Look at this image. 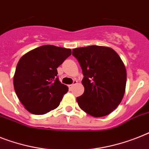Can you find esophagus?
<instances>
[{"label": "esophagus", "mask_w": 149, "mask_h": 149, "mask_svg": "<svg viewBox=\"0 0 149 149\" xmlns=\"http://www.w3.org/2000/svg\"><path fill=\"white\" fill-rule=\"evenodd\" d=\"M76 84H77V81L73 80V83H72V84H71V85H69V89H70V90H72V87L74 86Z\"/></svg>", "instance_id": "34e87169"}]
</instances>
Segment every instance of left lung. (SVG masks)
Here are the masks:
<instances>
[{"instance_id":"8db88e82","label":"left lung","mask_w":149,"mask_h":149,"mask_svg":"<svg viewBox=\"0 0 149 149\" xmlns=\"http://www.w3.org/2000/svg\"><path fill=\"white\" fill-rule=\"evenodd\" d=\"M84 76V93L77 98L79 106L94 117L107 116L118 107L125 94L126 70L112 48L88 46L72 49Z\"/></svg>"}]
</instances>
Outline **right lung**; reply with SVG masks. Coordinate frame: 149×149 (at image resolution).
<instances>
[{
	"label": "right lung",
	"instance_id": "right-lung-1",
	"mask_svg": "<svg viewBox=\"0 0 149 149\" xmlns=\"http://www.w3.org/2000/svg\"><path fill=\"white\" fill-rule=\"evenodd\" d=\"M71 55V49L43 45L20 58L14 77L15 93L27 111L46 114L57 108L68 87L57 77V68Z\"/></svg>",
	"mask_w": 149,
	"mask_h": 149
}]
</instances>
